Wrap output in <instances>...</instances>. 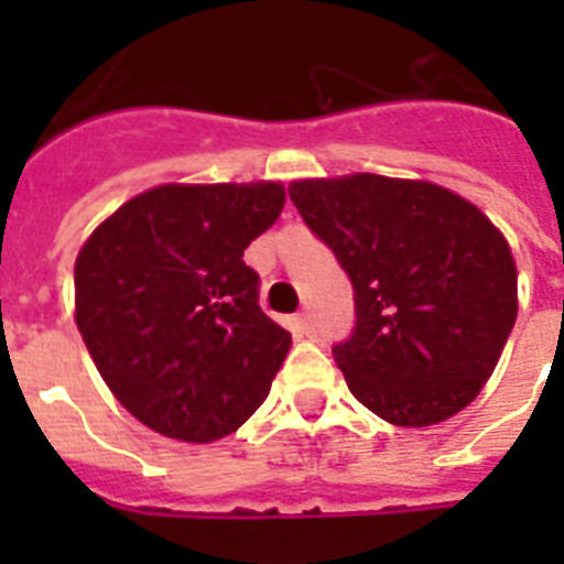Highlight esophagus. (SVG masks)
Here are the masks:
<instances>
[{
    "label": "esophagus",
    "mask_w": 564,
    "mask_h": 564,
    "mask_svg": "<svg viewBox=\"0 0 564 564\" xmlns=\"http://www.w3.org/2000/svg\"><path fill=\"white\" fill-rule=\"evenodd\" d=\"M295 325H299V334L301 336H313V325H310L307 313H301V316L295 318Z\"/></svg>",
    "instance_id": "1"
}]
</instances>
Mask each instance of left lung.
I'll return each mask as SVG.
<instances>
[{
	"label": "left lung",
	"mask_w": 564,
	"mask_h": 564,
	"mask_svg": "<svg viewBox=\"0 0 564 564\" xmlns=\"http://www.w3.org/2000/svg\"><path fill=\"white\" fill-rule=\"evenodd\" d=\"M290 198L354 283L357 327L336 345L354 398L430 427L480 394L518 316V269L486 213L433 181L354 172Z\"/></svg>",
	"instance_id": "1"
}]
</instances>
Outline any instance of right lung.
Here are the masks:
<instances>
[{
  "mask_svg": "<svg viewBox=\"0 0 564 564\" xmlns=\"http://www.w3.org/2000/svg\"><path fill=\"white\" fill-rule=\"evenodd\" d=\"M281 181L161 184L75 257V325L101 380L145 427L207 445L265 401L292 336L257 304L242 251L278 221Z\"/></svg>",
  "mask_w": 564,
  "mask_h": 564,
  "instance_id": "1",
  "label": "right lung"
}]
</instances>
